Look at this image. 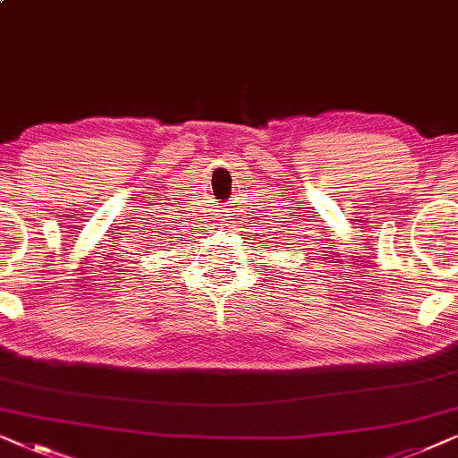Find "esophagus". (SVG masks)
I'll use <instances>...</instances> for the list:
<instances>
[{"instance_id": "34e87169", "label": "esophagus", "mask_w": 458, "mask_h": 458, "mask_svg": "<svg viewBox=\"0 0 458 458\" xmlns=\"http://www.w3.org/2000/svg\"><path fill=\"white\" fill-rule=\"evenodd\" d=\"M225 219V222H222V224H219V225H222V228H225V230H228L230 228V225H233V224H230V217H224Z\"/></svg>"}]
</instances>
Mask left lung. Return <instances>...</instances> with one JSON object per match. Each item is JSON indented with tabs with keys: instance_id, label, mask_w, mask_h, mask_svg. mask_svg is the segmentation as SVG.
Wrapping results in <instances>:
<instances>
[{
	"instance_id": "1",
	"label": "left lung",
	"mask_w": 458,
	"mask_h": 458,
	"mask_svg": "<svg viewBox=\"0 0 458 458\" xmlns=\"http://www.w3.org/2000/svg\"><path fill=\"white\" fill-rule=\"evenodd\" d=\"M286 249H289V247H286Z\"/></svg>"
}]
</instances>
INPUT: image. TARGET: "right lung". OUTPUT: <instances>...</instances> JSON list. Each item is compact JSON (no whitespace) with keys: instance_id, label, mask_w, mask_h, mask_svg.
<instances>
[{"instance_id":"obj_1","label":"right lung","mask_w":458,"mask_h":458,"mask_svg":"<svg viewBox=\"0 0 458 458\" xmlns=\"http://www.w3.org/2000/svg\"><path fill=\"white\" fill-rule=\"evenodd\" d=\"M180 233H175V230H167V234H163V245L165 247H169V249H174V245H178L180 242V236H178Z\"/></svg>"}]
</instances>
